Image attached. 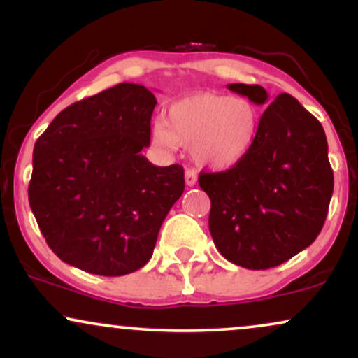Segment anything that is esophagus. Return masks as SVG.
<instances>
[{
  "mask_svg": "<svg viewBox=\"0 0 358 358\" xmlns=\"http://www.w3.org/2000/svg\"><path fill=\"white\" fill-rule=\"evenodd\" d=\"M196 180H199V176H196L195 170L185 171V183H187L188 187H193V185H196Z\"/></svg>",
  "mask_w": 358,
  "mask_h": 358,
  "instance_id": "esophagus-1",
  "label": "esophagus"
}]
</instances>
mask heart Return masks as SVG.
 <instances>
[{
    "instance_id": "b5f03b06",
    "label": "heart",
    "mask_w": 358,
    "mask_h": 358,
    "mask_svg": "<svg viewBox=\"0 0 358 358\" xmlns=\"http://www.w3.org/2000/svg\"><path fill=\"white\" fill-rule=\"evenodd\" d=\"M261 122V110L248 97L199 92L173 102L166 122L156 121L153 138L159 146L188 148L196 165L224 171L250 155Z\"/></svg>"
}]
</instances>
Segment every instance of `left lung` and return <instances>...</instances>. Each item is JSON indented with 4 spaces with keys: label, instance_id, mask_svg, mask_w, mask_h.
I'll return each mask as SVG.
<instances>
[{
    "label": "left lung",
    "instance_id": "8db88e82",
    "mask_svg": "<svg viewBox=\"0 0 358 358\" xmlns=\"http://www.w3.org/2000/svg\"><path fill=\"white\" fill-rule=\"evenodd\" d=\"M254 104L269 102L261 85L229 84ZM261 133L241 165L202 173L210 199L208 229L227 261L245 269H269L313 244L334 193L323 126L289 94L262 114Z\"/></svg>",
    "mask_w": 358,
    "mask_h": 358
}]
</instances>
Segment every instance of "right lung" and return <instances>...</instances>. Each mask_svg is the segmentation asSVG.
<instances>
[{
  "mask_svg": "<svg viewBox=\"0 0 358 358\" xmlns=\"http://www.w3.org/2000/svg\"><path fill=\"white\" fill-rule=\"evenodd\" d=\"M155 106L145 85L121 82L65 108L36 139L28 200L48 248L73 268L124 276L153 256L185 190L182 166L141 155Z\"/></svg>",
  "mask_w": 358,
  "mask_h": 358,
  "instance_id": "add662e5",
  "label": "right lung"
}]
</instances>
